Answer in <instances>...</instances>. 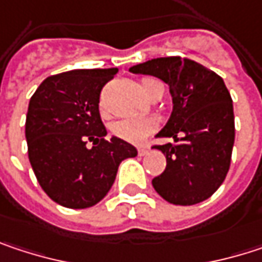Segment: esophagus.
<instances>
[{
	"label": "esophagus",
	"instance_id": "1",
	"mask_svg": "<svg viewBox=\"0 0 262 262\" xmlns=\"http://www.w3.org/2000/svg\"><path fill=\"white\" fill-rule=\"evenodd\" d=\"M147 153H148V147H139L138 148V155L139 156H145Z\"/></svg>",
	"mask_w": 262,
	"mask_h": 262
}]
</instances>
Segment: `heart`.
I'll return each instance as SVG.
<instances>
[{
	"instance_id": "1",
	"label": "heart",
	"mask_w": 262,
	"mask_h": 262,
	"mask_svg": "<svg viewBox=\"0 0 262 262\" xmlns=\"http://www.w3.org/2000/svg\"><path fill=\"white\" fill-rule=\"evenodd\" d=\"M158 83L155 79H144L141 81L145 95L150 94L153 86ZM158 123L147 117H127L112 124V133L129 142H142L151 132L156 130Z\"/></svg>"
}]
</instances>
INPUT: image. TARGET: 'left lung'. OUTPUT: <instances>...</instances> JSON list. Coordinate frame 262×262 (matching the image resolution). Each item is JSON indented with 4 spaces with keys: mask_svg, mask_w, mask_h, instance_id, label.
Masks as SVG:
<instances>
[{
    "mask_svg": "<svg viewBox=\"0 0 262 262\" xmlns=\"http://www.w3.org/2000/svg\"><path fill=\"white\" fill-rule=\"evenodd\" d=\"M170 86L173 112L156 136L173 138L155 145L167 158L164 173L151 183L173 205H195L223 183L235 139L234 106L223 79L203 65L178 56L158 57L130 68Z\"/></svg>",
    "mask_w": 262,
    "mask_h": 262,
    "instance_id": "8db88e82",
    "label": "left lung"
}]
</instances>
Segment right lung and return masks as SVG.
<instances>
[{
    "label": "right lung",
    "mask_w": 262,
    "mask_h": 262,
    "mask_svg": "<svg viewBox=\"0 0 262 262\" xmlns=\"http://www.w3.org/2000/svg\"><path fill=\"white\" fill-rule=\"evenodd\" d=\"M117 68L73 70L43 80L28 103L26 138L36 179L56 203L84 209L112 188L120 164L136 148L112 136L100 118L103 86ZM92 142L89 149L87 142Z\"/></svg>",
    "instance_id": "obj_1"
}]
</instances>
